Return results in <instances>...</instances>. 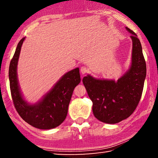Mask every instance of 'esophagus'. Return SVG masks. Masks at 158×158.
Wrapping results in <instances>:
<instances>
[{"mask_svg":"<svg viewBox=\"0 0 158 158\" xmlns=\"http://www.w3.org/2000/svg\"><path fill=\"white\" fill-rule=\"evenodd\" d=\"M80 72H81V74L84 75V74H85L88 72V69H87V68H85V67L83 66V67H81V69H80Z\"/></svg>","mask_w":158,"mask_h":158,"instance_id":"obj_1","label":"esophagus"}]
</instances>
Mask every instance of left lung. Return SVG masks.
<instances>
[{"label": "left lung", "instance_id": "left-lung-1", "mask_svg": "<svg viewBox=\"0 0 158 158\" xmlns=\"http://www.w3.org/2000/svg\"><path fill=\"white\" fill-rule=\"evenodd\" d=\"M132 35V60L123 75L114 79H97L90 74L83 78L88 95L93 102V112L99 121L115 124L126 119L135 110L142 94L146 76V65L142 47L135 33Z\"/></svg>", "mask_w": 158, "mask_h": 158}]
</instances>
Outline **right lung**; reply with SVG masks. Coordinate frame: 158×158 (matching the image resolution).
Instances as JSON below:
<instances>
[{"mask_svg":"<svg viewBox=\"0 0 158 158\" xmlns=\"http://www.w3.org/2000/svg\"><path fill=\"white\" fill-rule=\"evenodd\" d=\"M25 38L18 43L10 64L9 79L13 102L18 114L28 124L38 129H53L65 121L73 90L81 81L79 68L72 69L61 77L38 102H28L21 91L17 77L19 58Z\"/></svg>","mask_w":158,"mask_h":158,"instance_id":"1","label":"right lung"}]
</instances>
